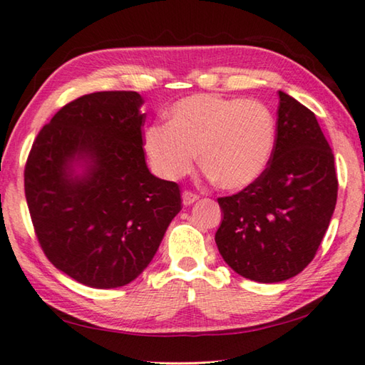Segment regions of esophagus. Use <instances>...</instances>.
Segmentation results:
<instances>
[{
	"instance_id": "1",
	"label": "esophagus",
	"mask_w": 365,
	"mask_h": 365,
	"mask_svg": "<svg viewBox=\"0 0 365 365\" xmlns=\"http://www.w3.org/2000/svg\"><path fill=\"white\" fill-rule=\"evenodd\" d=\"M200 200V196H197L196 193H193V191H183L182 193V202H183V206H191L193 205L195 201H197Z\"/></svg>"
}]
</instances>
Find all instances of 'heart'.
Returning <instances> with one entry per match:
<instances>
[{"label": "heart", "mask_w": 365, "mask_h": 365, "mask_svg": "<svg viewBox=\"0 0 365 365\" xmlns=\"http://www.w3.org/2000/svg\"><path fill=\"white\" fill-rule=\"evenodd\" d=\"M165 115L168 125L154 123L143 132L148 160L165 180L187 175L197 154L207 177L225 190L250 187L267 169L275 148V119L265 104L193 95L172 104Z\"/></svg>", "instance_id": "heart-1"}]
</instances>
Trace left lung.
Listing matches in <instances>:
<instances>
[{"label": "left lung", "mask_w": 365, "mask_h": 365, "mask_svg": "<svg viewBox=\"0 0 365 365\" xmlns=\"http://www.w3.org/2000/svg\"><path fill=\"white\" fill-rule=\"evenodd\" d=\"M277 138L267 169L250 187L219 197L220 256L261 283L298 275L312 261L335 211L338 180L331 148L316 114L279 91Z\"/></svg>", "instance_id": "1"}]
</instances>
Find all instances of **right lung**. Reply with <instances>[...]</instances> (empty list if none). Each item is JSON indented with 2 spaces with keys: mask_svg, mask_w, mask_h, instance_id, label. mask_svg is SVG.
Returning a JSON list of instances; mask_svg holds the SVG:
<instances>
[{
  "mask_svg": "<svg viewBox=\"0 0 365 365\" xmlns=\"http://www.w3.org/2000/svg\"><path fill=\"white\" fill-rule=\"evenodd\" d=\"M143 98L98 91L59 109L30 150L26 197L54 267L91 288L137 279L180 212V190L148 169Z\"/></svg>",
  "mask_w": 365,
  "mask_h": 365,
  "instance_id": "1",
  "label": "right lung"
}]
</instances>
